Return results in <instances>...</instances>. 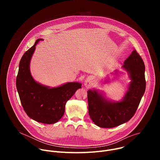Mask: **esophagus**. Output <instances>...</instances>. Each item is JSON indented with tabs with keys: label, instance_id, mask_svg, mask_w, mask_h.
I'll return each mask as SVG.
<instances>
[{
	"label": "esophagus",
	"instance_id": "34e87169",
	"mask_svg": "<svg viewBox=\"0 0 160 160\" xmlns=\"http://www.w3.org/2000/svg\"><path fill=\"white\" fill-rule=\"evenodd\" d=\"M91 84H92V79H90V78H88L87 80H85V82L84 83V85L87 88L89 87Z\"/></svg>",
	"mask_w": 160,
	"mask_h": 160
}]
</instances>
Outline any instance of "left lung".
I'll use <instances>...</instances> for the list:
<instances>
[{
    "instance_id": "1",
    "label": "left lung",
    "mask_w": 160,
    "mask_h": 160,
    "mask_svg": "<svg viewBox=\"0 0 160 160\" xmlns=\"http://www.w3.org/2000/svg\"><path fill=\"white\" fill-rule=\"evenodd\" d=\"M122 68L128 73L131 82L122 101L108 100L95 89L87 91L89 116L101 128H113L130 120L144 94L145 65L136 50L124 61Z\"/></svg>"
}]
</instances>
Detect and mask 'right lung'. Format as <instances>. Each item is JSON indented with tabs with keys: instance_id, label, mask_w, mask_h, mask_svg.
<instances>
[{
	"instance_id": "obj_1",
	"label": "right lung",
	"mask_w": 160,
	"mask_h": 160,
	"mask_svg": "<svg viewBox=\"0 0 160 160\" xmlns=\"http://www.w3.org/2000/svg\"><path fill=\"white\" fill-rule=\"evenodd\" d=\"M42 38L22 56L16 78V88L27 115L33 120L45 124L58 122L63 116L66 102L82 88L78 82H68L61 86L50 88L37 82L30 70V63L35 46Z\"/></svg>"
}]
</instances>
